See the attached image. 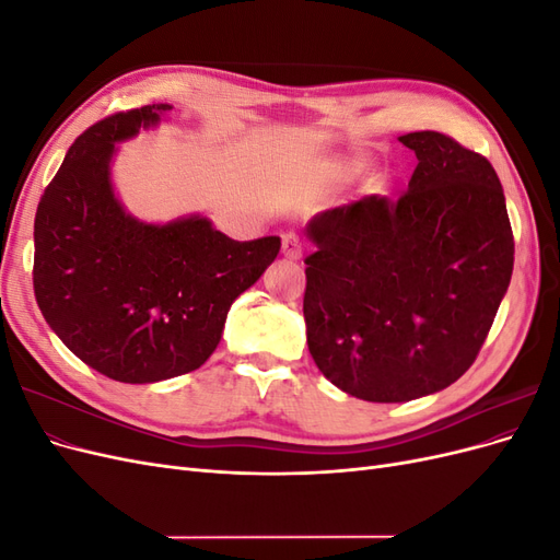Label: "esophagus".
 I'll return each instance as SVG.
<instances>
[{
  "instance_id": "esophagus-1",
  "label": "esophagus",
  "mask_w": 560,
  "mask_h": 560,
  "mask_svg": "<svg viewBox=\"0 0 560 560\" xmlns=\"http://www.w3.org/2000/svg\"><path fill=\"white\" fill-rule=\"evenodd\" d=\"M282 254H284L287 259H292V261L303 257V247H301V243H299V238H296L294 233H284L282 235Z\"/></svg>"
}]
</instances>
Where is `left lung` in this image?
<instances>
[{"label": "left lung", "instance_id": "8db88e82", "mask_svg": "<svg viewBox=\"0 0 560 560\" xmlns=\"http://www.w3.org/2000/svg\"><path fill=\"white\" fill-rule=\"evenodd\" d=\"M418 165L399 198L364 196L306 226L308 350L343 393L409 401L477 360L514 270L493 165L436 130L401 135Z\"/></svg>", "mask_w": 560, "mask_h": 560}]
</instances>
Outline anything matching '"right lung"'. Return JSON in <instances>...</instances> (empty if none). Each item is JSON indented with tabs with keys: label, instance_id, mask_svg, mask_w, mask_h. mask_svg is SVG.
Returning a JSON list of instances; mask_svg holds the SVG:
<instances>
[{
	"label": "right lung",
	"instance_id": "1",
	"mask_svg": "<svg viewBox=\"0 0 560 560\" xmlns=\"http://www.w3.org/2000/svg\"><path fill=\"white\" fill-rule=\"evenodd\" d=\"M171 105L103 118L67 151L35 217V296L81 362L121 383H156L206 364L231 303L280 252L278 235L231 241L200 214L167 224L130 217L109 177L116 142Z\"/></svg>",
	"mask_w": 560,
	"mask_h": 560
}]
</instances>
